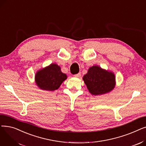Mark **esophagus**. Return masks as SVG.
Returning a JSON list of instances; mask_svg holds the SVG:
<instances>
[{
  "mask_svg": "<svg viewBox=\"0 0 146 146\" xmlns=\"http://www.w3.org/2000/svg\"><path fill=\"white\" fill-rule=\"evenodd\" d=\"M80 76H81V73H78V74H75V75H74V77H76V78H80Z\"/></svg>",
  "mask_w": 146,
  "mask_h": 146,
  "instance_id": "esophagus-1",
  "label": "esophagus"
}]
</instances>
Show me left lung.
<instances>
[{
    "label": "left lung",
    "instance_id": "1",
    "mask_svg": "<svg viewBox=\"0 0 146 146\" xmlns=\"http://www.w3.org/2000/svg\"><path fill=\"white\" fill-rule=\"evenodd\" d=\"M83 79L89 92L93 95L108 93L115 85V77L113 73L98 66L90 67Z\"/></svg>",
    "mask_w": 146,
    "mask_h": 146
}]
</instances>
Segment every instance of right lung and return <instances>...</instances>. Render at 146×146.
I'll return each instance as SVG.
<instances>
[{"label": "right lung", "instance_id": "right-lung-1", "mask_svg": "<svg viewBox=\"0 0 146 146\" xmlns=\"http://www.w3.org/2000/svg\"><path fill=\"white\" fill-rule=\"evenodd\" d=\"M66 79L67 75L61 72L60 67L54 63L38 70L35 76L36 85L42 90L48 91L58 89Z\"/></svg>", "mask_w": 146, "mask_h": 146}]
</instances>
